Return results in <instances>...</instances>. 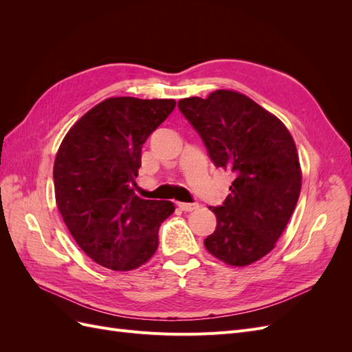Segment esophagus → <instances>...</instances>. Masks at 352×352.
Instances as JSON below:
<instances>
[{
  "label": "esophagus",
  "mask_w": 352,
  "mask_h": 352,
  "mask_svg": "<svg viewBox=\"0 0 352 352\" xmlns=\"http://www.w3.org/2000/svg\"><path fill=\"white\" fill-rule=\"evenodd\" d=\"M177 206L182 211H194L199 207L198 202H177Z\"/></svg>",
  "instance_id": "obj_1"
}]
</instances>
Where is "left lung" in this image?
<instances>
[{
  "label": "left lung",
  "instance_id": "left-lung-1",
  "mask_svg": "<svg viewBox=\"0 0 352 352\" xmlns=\"http://www.w3.org/2000/svg\"><path fill=\"white\" fill-rule=\"evenodd\" d=\"M177 107L211 162L235 177L225 202L210 207L217 226L204 239L207 251L238 267L263 258L280 238L301 192L300 160L289 131L235 91L184 98Z\"/></svg>",
  "mask_w": 352,
  "mask_h": 352
}]
</instances>
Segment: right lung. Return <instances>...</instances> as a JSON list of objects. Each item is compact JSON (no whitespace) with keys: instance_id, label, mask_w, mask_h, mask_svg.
<instances>
[{"instance_id":"right-lung-1","label":"right lung","mask_w":352,"mask_h":352,"mask_svg":"<svg viewBox=\"0 0 352 352\" xmlns=\"http://www.w3.org/2000/svg\"><path fill=\"white\" fill-rule=\"evenodd\" d=\"M175 100L109 98L73 124L54 162L60 214L85 254L102 267L133 270L158 247L173 202L144 199L133 186L142 145Z\"/></svg>"}]
</instances>
